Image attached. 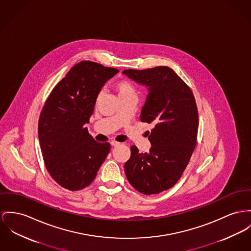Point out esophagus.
<instances>
[{"mask_svg":"<svg viewBox=\"0 0 251 251\" xmlns=\"http://www.w3.org/2000/svg\"><path fill=\"white\" fill-rule=\"evenodd\" d=\"M119 145H120V143L117 142V141H112V142H111V146H112V147H118Z\"/></svg>","mask_w":251,"mask_h":251,"instance_id":"esophagus-1","label":"esophagus"}]
</instances>
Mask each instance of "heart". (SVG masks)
Masks as SVG:
<instances>
[{"label": "heart", "instance_id": "b5f03b06", "mask_svg": "<svg viewBox=\"0 0 251 251\" xmlns=\"http://www.w3.org/2000/svg\"><path fill=\"white\" fill-rule=\"evenodd\" d=\"M114 88L118 93L119 98H124V97H128V96H135L136 92H135V88L133 85L130 84L127 81L122 80V81H118L117 83L114 84ZM100 95H98L97 100H99Z\"/></svg>", "mask_w": 251, "mask_h": 251}]
</instances>
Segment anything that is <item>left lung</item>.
I'll use <instances>...</instances> for the list:
<instances>
[{"label": "left lung", "instance_id": "8db88e82", "mask_svg": "<svg viewBox=\"0 0 251 251\" xmlns=\"http://www.w3.org/2000/svg\"><path fill=\"white\" fill-rule=\"evenodd\" d=\"M123 73L149 87L140 120L155 125L149 132L151 150L140 153L132 146L125 172L139 192L158 194L179 181L195 150L197 104L190 87L170 67L126 69Z\"/></svg>", "mask_w": 251, "mask_h": 251}]
</instances>
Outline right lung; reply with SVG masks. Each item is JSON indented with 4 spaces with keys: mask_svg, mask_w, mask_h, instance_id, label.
<instances>
[{
    "mask_svg": "<svg viewBox=\"0 0 251 251\" xmlns=\"http://www.w3.org/2000/svg\"><path fill=\"white\" fill-rule=\"evenodd\" d=\"M118 72L98 63L80 62L55 85L42 109L38 134L45 165L68 190L91 184L110 151V144L96 142L84 125L100 88Z\"/></svg>",
    "mask_w": 251,
    "mask_h": 251,
    "instance_id": "1",
    "label": "right lung"
}]
</instances>
